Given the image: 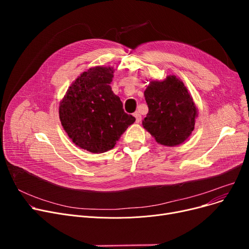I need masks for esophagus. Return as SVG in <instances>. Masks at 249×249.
Returning <instances> with one entry per match:
<instances>
[{"instance_id":"34e87169","label":"esophagus","mask_w":249,"mask_h":249,"mask_svg":"<svg viewBox=\"0 0 249 249\" xmlns=\"http://www.w3.org/2000/svg\"><path fill=\"white\" fill-rule=\"evenodd\" d=\"M134 117H135V119H136V122H137V123H139V122L141 121V115H140L139 112H135V113H134Z\"/></svg>"}]
</instances>
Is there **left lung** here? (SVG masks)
<instances>
[{
	"instance_id": "8db88e82",
	"label": "left lung",
	"mask_w": 249,
	"mask_h": 249,
	"mask_svg": "<svg viewBox=\"0 0 249 249\" xmlns=\"http://www.w3.org/2000/svg\"><path fill=\"white\" fill-rule=\"evenodd\" d=\"M148 113L142 125L164 146L185 142L195 128L197 106L184 83L176 75L152 80L144 90Z\"/></svg>"
}]
</instances>
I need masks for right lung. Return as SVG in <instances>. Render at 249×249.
I'll use <instances>...</instances> for the list:
<instances>
[{
    "label": "right lung",
    "mask_w": 249,
    "mask_h": 249,
    "mask_svg": "<svg viewBox=\"0 0 249 249\" xmlns=\"http://www.w3.org/2000/svg\"><path fill=\"white\" fill-rule=\"evenodd\" d=\"M112 67L89 69L71 85L59 103V119L76 146L93 153L112 149L135 122L111 88Z\"/></svg>",
    "instance_id": "1"
}]
</instances>
